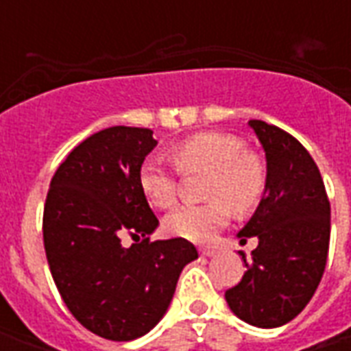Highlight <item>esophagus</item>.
<instances>
[{"label": "esophagus", "mask_w": 351, "mask_h": 351, "mask_svg": "<svg viewBox=\"0 0 351 351\" xmlns=\"http://www.w3.org/2000/svg\"><path fill=\"white\" fill-rule=\"evenodd\" d=\"M216 254H218V252L214 250V248H201V256H203V258H214Z\"/></svg>", "instance_id": "34e87169"}]
</instances>
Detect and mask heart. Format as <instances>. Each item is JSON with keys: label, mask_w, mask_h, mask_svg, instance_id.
<instances>
[{"label": "heart", "mask_w": 351, "mask_h": 351, "mask_svg": "<svg viewBox=\"0 0 351 351\" xmlns=\"http://www.w3.org/2000/svg\"><path fill=\"white\" fill-rule=\"evenodd\" d=\"M171 160L182 173L208 171L205 205H184L165 218L171 235L191 243H208L229 218L228 205L246 213L258 205L265 191L263 163L246 152L241 138L228 133H199L171 148ZM138 186L158 208H169L176 199V178L161 161L146 160L138 169Z\"/></svg>", "instance_id": "obj_1"}]
</instances>
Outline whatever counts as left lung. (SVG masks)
<instances>
[{"label": "left lung", "instance_id": "8db88e82", "mask_svg": "<svg viewBox=\"0 0 351 351\" xmlns=\"http://www.w3.org/2000/svg\"><path fill=\"white\" fill-rule=\"evenodd\" d=\"M265 150L263 197L239 231L241 243L256 237L258 248L243 280L226 291L237 317L261 329L291 322L308 304L324 276L331 206L319 169L306 148L276 125L248 122Z\"/></svg>", "mask_w": 351, "mask_h": 351}]
</instances>
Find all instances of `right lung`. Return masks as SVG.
Returning a JSON list of instances; mask_svg holds the SVG:
<instances>
[{
	"label": "right lung",
	"instance_id": "1",
	"mask_svg": "<svg viewBox=\"0 0 351 351\" xmlns=\"http://www.w3.org/2000/svg\"><path fill=\"white\" fill-rule=\"evenodd\" d=\"M158 141L114 125L75 146L52 176L43 214L50 272L67 308L93 335L128 342L165 316L197 250L186 239L150 243L160 226L138 186ZM143 237L125 249L121 237Z\"/></svg>",
	"mask_w": 351,
	"mask_h": 351
}]
</instances>
